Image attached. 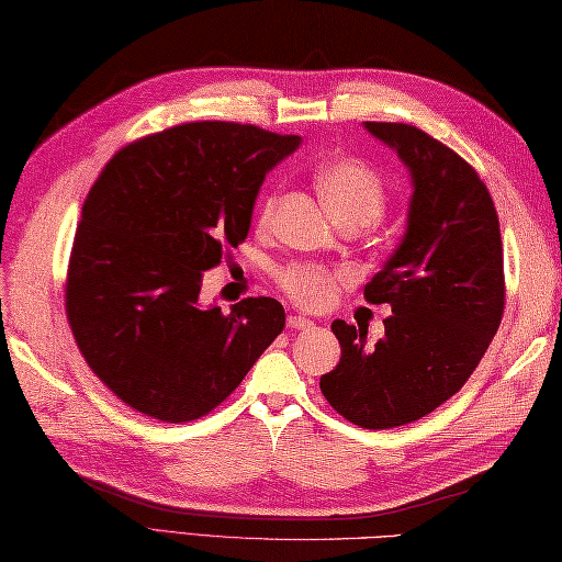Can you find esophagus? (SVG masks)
Segmentation results:
<instances>
[{"mask_svg": "<svg viewBox=\"0 0 562 562\" xmlns=\"http://www.w3.org/2000/svg\"><path fill=\"white\" fill-rule=\"evenodd\" d=\"M288 326L292 330H308V328H314V321L302 316V314H292V316H288Z\"/></svg>", "mask_w": 562, "mask_h": 562, "instance_id": "esophagus-1", "label": "esophagus"}]
</instances>
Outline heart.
Wrapping results in <instances>:
<instances>
[{
	"mask_svg": "<svg viewBox=\"0 0 562 562\" xmlns=\"http://www.w3.org/2000/svg\"><path fill=\"white\" fill-rule=\"evenodd\" d=\"M314 186L321 205L342 224L367 226L381 217L386 207V186L381 176L362 159L338 157L321 164L314 173ZM278 198H266L260 207V224L270 226ZM345 272L328 270L316 262H294L280 274V288L284 294L304 308H324L336 296L338 282Z\"/></svg>",
	"mask_w": 562,
	"mask_h": 562,
	"instance_id": "obj_1",
	"label": "heart"
}]
</instances>
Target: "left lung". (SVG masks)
<instances>
[{"label":"left lung","mask_w":562,"mask_h":562,"mask_svg":"<svg viewBox=\"0 0 562 562\" xmlns=\"http://www.w3.org/2000/svg\"><path fill=\"white\" fill-rule=\"evenodd\" d=\"M408 166L413 195L398 248L364 288L391 304L386 336L333 321L340 362L321 391L345 420L389 429L420 420L479 367L505 312L499 222L485 183L457 151L405 123H364Z\"/></svg>","instance_id":"left-lung-1"}]
</instances>
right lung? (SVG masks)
Instances as JSON below:
<instances>
[{"label": "right lung", "mask_w": 562, "mask_h": 562, "mask_svg": "<svg viewBox=\"0 0 562 562\" xmlns=\"http://www.w3.org/2000/svg\"><path fill=\"white\" fill-rule=\"evenodd\" d=\"M302 145L256 125L186 123L105 164L81 207L65 306L105 386L161 423L207 415L284 328V308L248 296L200 306L205 270L248 236L266 173Z\"/></svg>", "instance_id": "add662e5"}]
</instances>
